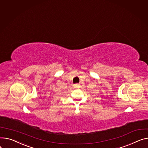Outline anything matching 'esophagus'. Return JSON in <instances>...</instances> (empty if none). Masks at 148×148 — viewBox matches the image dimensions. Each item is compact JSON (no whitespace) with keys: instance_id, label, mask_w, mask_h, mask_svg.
Instances as JSON below:
<instances>
[{"instance_id":"obj_1","label":"esophagus","mask_w":148,"mask_h":148,"mask_svg":"<svg viewBox=\"0 0 148 148\" xmlns=\"http://www.w3.org/2000/svg\"><path fill=\"white\" fill-rule=\"evenodd\" d=\"M75 86H76V87H78V84H76V85H75Z\"/></svg>"}]
</instances>
